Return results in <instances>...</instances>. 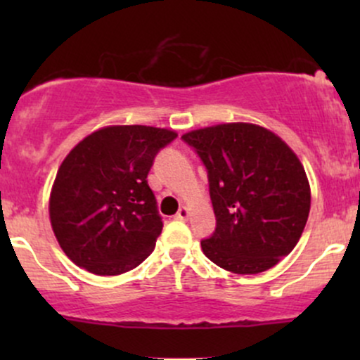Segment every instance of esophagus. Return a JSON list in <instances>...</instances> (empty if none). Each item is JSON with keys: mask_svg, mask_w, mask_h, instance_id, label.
I'll return each mask as SVG.
<instances>
[{"mask_svg": "<svg viewBox=\"0 0 360 360\" xmlns=\"http://www.w3.org/2000/svg\"><path fill=\"white\" fill-rule=\"evenodd\" d=\"M176 218H177V220H188V218H189V208H188V206H181L179 212L176 213Z\"/></svg>", "mask_w": 360, "mask_h": 360, "instance_id": "1", "label": "esophagus"}]
</instances>
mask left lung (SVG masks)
I'll use <instances>...</instances> for the list:
<instances>
[{"label":"left lung","instance_id":"obj_1","mask_svg":"<svg viewBox=\"0 0 360 360\" xmlns=\"http://www.w3.org/2000/svg\"><path fill=\"white\" fill-rule=\"evenodd\" d=\"M208 169L217 230L201 242L212 262L233 274H259L296 247L311 191L291 147L254 123H220L183 135Z\"/></svg>","mask_w":360,"mask_h":360}]
</instances>
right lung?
<instances>
[{
	"label": "right lung",
	"instance_id": "obj_1",
	"mask_svg": "<svg viewBox=\"0 0 360 360\" xmlns=\"http://www.w3.org/2000/svg\"><path fill=\"white\" fill-rule=\"evenodd\" d=\"M177 137L147 125H110L84 137L62 160L49 200L64 254L98 276H118L154 250L162 221L147 174Z\"/></svg>",
	"mask_w": 360,
	"mask_h": 360
}]
</instances>
